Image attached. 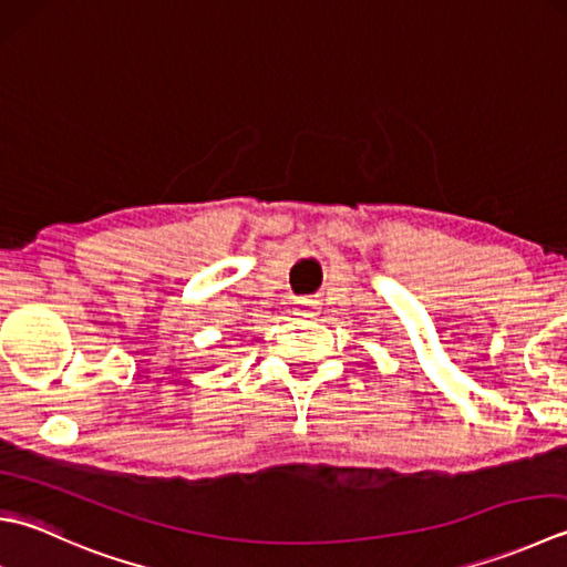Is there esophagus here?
Listing matches in <instances>:
<instances>
[{
	"label": "esophagus",
	"mask_w": 567,
	"mask_h": 567,
	"mask_svg": "<svg viewBox=\"0 0 567 567\" xmlns=\"http://www.w3.org/2000/svg\"><path fill=\"white\" fill-rule=\"evenodd\" d=\"M295 315H302V317H317L319 315V302L317 299H309V297H297L292 302Z\"/></svg>",
	"instance_id": "esophagus-1"
}]
</instances>
